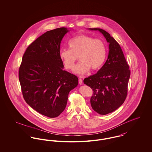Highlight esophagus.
<instances>
[{"label": "esophagus", "instance_id": "obj_1", "mask_svg": "<svg viewBox=\"0 0 152 152\" xmlns=\"http://www.w3.org/2000/svg\"><path fill=\"white\" fill-rule=\"evenodd\" d=\"M78 81H79V83H80L81 85H82V83H83V81H82V80L81 79H80Z\"/></svg>", "mask_w": 152, "mask_h": 152}]
</instances>
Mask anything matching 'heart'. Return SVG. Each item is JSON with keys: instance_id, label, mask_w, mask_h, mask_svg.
<instances>
[{"instance_id": "b5f03b06", "label": "heart", "mask_w": 152, "mask_h": 152, "mask_svg": "<svg viewBox=\"0 0 152 152\" xmlns=\"http://www.w3.org/2000/svg\"><path fill=\"white\" fill-rule=\"evenodd\" d=\"M69 46L70 49L60 51L59 57L64 67L72 70L78 56L81 61L74 69L77 74L84 75L91 68L94 70H97L105 61L107 47L105 42L100 39L81 34L69 41Z\"/></svg>"}]
</instances>
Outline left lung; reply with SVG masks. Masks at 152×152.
Masks as SVG:
<instances>
[{
    "mask_svg": "<svg viewBox=\"0 0 152 152\" xmlns=\"http://www.w3.org/2000/svg\"><path fill=\"white\" fill-rule=\"evenodd\" d=\"M89 29L99 31L109 43L108 56L104 64L96 74L83 80L93 91L91 99L93 110L104 115L115 111L124 102L130 70L121 46L108 32L100 28Z\"/></svg>",
    "mask_w": 152,
    "mask_h": 152,
    "instance_id": "obj_1",
    "label": "left lung"
}]
</instances>
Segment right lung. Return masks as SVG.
<instances>
[{"mask_svg": "<svg viewBox=\"0 0 152 152\" xmlns=\"http://www.w3.org/2000/svg\"><path fill=\"white\" fill-rule=\"evenodd\" d=\"M69 31L57 28L38 37L26 49L19 70L25 100L49 118L58 117L65 110L69 93L78 84L77 76L63 70L59 57L61 41Z\"/></svg>", "mask_w": 152, "mask_h": 152, "instance_id": "obj_1", "label": "right lung"}]
</instances>
